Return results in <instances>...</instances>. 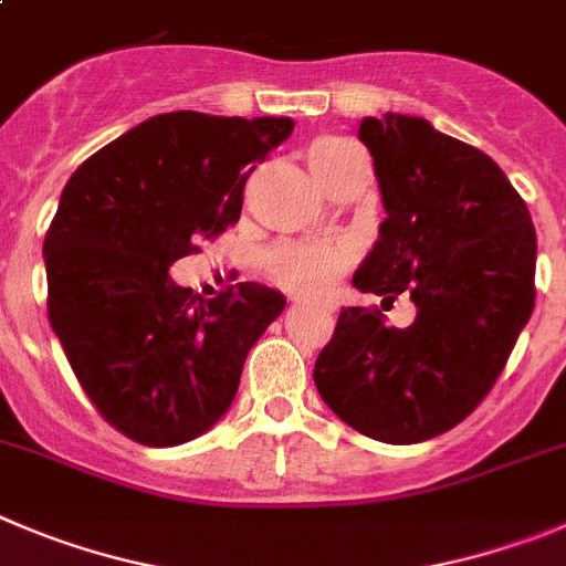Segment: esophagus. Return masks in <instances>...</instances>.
I'll return each instance as SVG.
<instances>
[{"label": "esophagus", "mask_w": 566, "mask_h": 566, "mask_svg": "<svg viewBox=\"0 0 566 566\" xmlns=\"http://www.w3.org/2000/svg\"><path fill=\"white\" fill-rule=\"evenodd\" d=\"M314 308H319V311H325V308H328V305H325V303H314Z\"/></svg>", "instance_id": "esophagus-1"}]
</instances>
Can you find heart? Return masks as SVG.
I'll return each mask as SVG.
<instances>
[{
  "label": "heart",
  "mask_w": 566,
  "mask_h": 566,
  "mask_svg": "<svg viewBox=\"0 0 566 566\" xmlns=\"http://www.w3.org/2000/svg\"><path fill=\"white\" fill-rule=\"evenodd\" d=\"M359 151L350 139L319 137L308 148V168L319 188H328L347 154ZM269 274L280 286L297 294H325L354 263V249L347 243H283L266 258Z\"/></svg>",
  "instance_id": "obj_1"
}]
</instances>
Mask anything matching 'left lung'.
<instances>
[{
  "label": "left lung",
  "mask_w": 566,
  "mask_h": 566,
  "mask_svg": "<svg viewBox=\"0 0 566 566\" xmlns=\"http://www.w3.org/2000/svg\"><path fill=\"white\" fill-rule=\"evenodd\" d=\"M387 219L354 274L418 314L390 328L378 308H342L314 365L323 401L381 443H421L469 418L496 385L536 303V230L500 165L421 117H365Z\"/></svg>",
  "instance_id": "left-lung-1"
}]
</instances>
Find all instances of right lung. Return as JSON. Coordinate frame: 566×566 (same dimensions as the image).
Wrapping results in <instances>:
<instances>
[{
	"mask_svg": "<svg viewBox=\"0 0 566 566\" xmlns=\"http://www.w3.org/2000/svg\"><path fill=\"white\" fill-rule=\"evenodd\" d=\"M289 117L157 114L66 181L44 238L46 314L97 412L143 446L199 438L230 409L249 347L286 308L261 283L193 297L168 269L241 219L243 185Z\"/></svg>",
	"mask_w": 566,
	"mask_h": 566,
	"instance_id": "1",
	"label": "right lung"
}]
</instances>
